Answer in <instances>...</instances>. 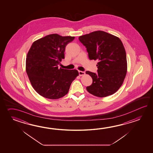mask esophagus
Segmentation results:
<instances>
[{"label": "esophagus", "instance_id": "esophagus-1", "mask_svg": "<svg viewBox=\"0 0 153 153\" xmlns=\"http://www.w3.org/2000/svg\"><path fill=\"white\" fill-rule=\"evenodd\" d=\"M79 74L80 76H82V75H84L85 74V72H83V71H79Z\"/></svg>", "mask_w": 153, "mask_h": 153}]
</instances>
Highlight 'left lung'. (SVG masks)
<instances>
[{"label": "left lung", "instance_id": "left-lung-1", "mask_svg": "<svg viewBox=\"0 0 153 153\" xmlns=\"http://www.w3.org/2000/svg\"><path fill=\"white\" fill-rule=\"evenodd\" d=\"M86 47L90 60L97 63V73L86 71L92 84L87 91L97 97H104L119 90L127 72L126 54L120 39L109 33L98 30L79 37Z\"/></svg>", "mask_w": 153, "mask_h": 153}]
</instances>
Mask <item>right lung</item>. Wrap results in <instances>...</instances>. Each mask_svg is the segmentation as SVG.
Segmentation results:
<instances>
[{"label":"right lung","instance_id":"1","mask_svg":"<svg viewBox=\"0 0 153 153\" xmlns=\"http://www.w3.org/2000/svg\"><path fill=\"white\" fill-rule=\"evenodd\" d=\"M74 36L52 34L33 42L26 58V72L33 88L44 97L55 100L65 96L78 71L59 68L65 59V46Z\"/></svg>","mask_w":153,"mask_h":153}]
</instances>
